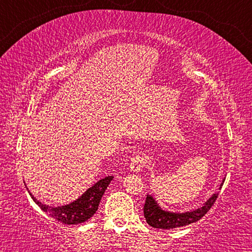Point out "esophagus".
I'll return each mask as SVG.
<instances>
[{"label": "esophagus", "instance_id": "esophagus-1", "mask_svg": "<svg viewBox=\"0 0 252 252\" xmlns=\"http://www.w3.org/2000/svg\"><path fill=\"white\" fill-rule=\"evenodd\" d=\"M144 163H146V159L144 157L141 155H136L131 159V163H130V169L132 172L138 173L141 171V169L144 167Z\"/></svg>", "mask_w": 252, "mask_h": 252}]
</instances>
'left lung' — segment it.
<instances>
[{"label":"left lung","instance_id":"left-lung-1","mask_svg":"<svg viewBox=\"0 0 252 252\" xmlns=\"http://www.w3.org/2000/svg\"><path fill=\"white\" fill-rule=\"evenodd\" d=\"M224 182V179L222 183L220 185V189ZM217 198H218V193L212 194L206 202L203 203L202 207H199L193 211L188 212H171L168 210H163L159 203L156 201V199L152 197L151 194L147 195L146 203L143 207V213L144 218H146L149 225L153 228L158 229H173L183 227V225H188L190 223H193L198 221L206 215V213L210 210V208L216 202Z\"/></svg>","mask_w":252,"mask_h":252}]
</instances>
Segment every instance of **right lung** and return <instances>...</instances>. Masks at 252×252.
I'll return each instance as SVG.
<instances>
[{
  "label": "right lung",
  "mask_w": 252,
  "mask_h": 252,
  "mask_svg": "<svg viewBox=\"0 0 252 252\" xmlns=\"http://www.w3.org/2000/svg\"><path fill=\"white\" fill-rule=\"evenodd\" d=\"M113 177L108 176L101 180L97 181L94 186L85 191L79 199L69 204L61 207H50L46 204L40 202L33 197V194L30 192V195L33 199V201L39 206L42 210L48 213L53 219L60 221V222L65 224H78L88 221L91 217L94 215L99 207L102 195H103L106 188L109 187L110 182L112 181ZM28 189V188H27Z\"/></svg>",
  "instance_id": "1"
}]
</instances>
